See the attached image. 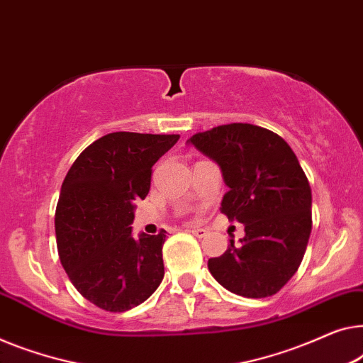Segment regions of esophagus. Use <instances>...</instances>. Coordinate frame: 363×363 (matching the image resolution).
Segmentation results:
<instances>
[{"mask_svg": "<svg viewBox=\"0 0 363 363\" xmlns=\"http://www.w3.org/2000/svg\"><path fill=\"white\" fill-rule=\"evenodd\" d=\"M188 230H190V233L193 234V235H196L198 239H203V238H206L208 235V230L206 229H203V228H188Z\"/></svg>", "mask_w": 363, "mask_h": 363, "instance_id": "34e87169", "label": "esophagus"}]
</instances>
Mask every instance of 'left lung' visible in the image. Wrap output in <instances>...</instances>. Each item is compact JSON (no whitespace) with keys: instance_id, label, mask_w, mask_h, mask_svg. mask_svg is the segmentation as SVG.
<instances>
[{"instance_id":"1","label":"left lung","mask_w":363,"mask_h":363,"mask_svg":"<svg viewBox=\"0 0 363 363\" xmlns=\"http://www.w3.org/2000/svg\"><path fill=\"white\" fill-rule=\"evenodd\" d=\"M216 162L228 193L220 213L245 235L208 260L219 285L245 298L275 295L295 275L311 234V186L295 152L280 135L233 123L186 140Z\"/></svg>"}]
</instances>
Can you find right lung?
Returning <instances> with one entry per match:
<instances>
[{
    "instance_id": "right-lung-1",
    "label": "right lung",
    "mask_w": 363,
    "mask_h": 363,
    "mask_svg": "<svg viewBox=\"0 0 363 363\" xmlns=\"http://www.w3.org/2000/svg\"><path fill=\"white\" fill-rule=\"evenodd\" d=\"M180 135L111 133L78 155L55 211L60 262L73 286L98 308L123 313L144 303L164 278L165 230L133 238L138 199L152 167Z\"/></svg>"
}]
</instances>
